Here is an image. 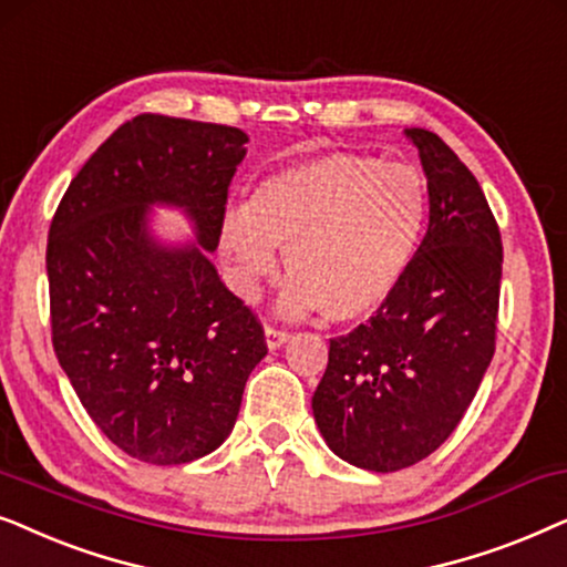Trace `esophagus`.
I'll list each match as a JSON object with an SVG mask.
<instances>
[{
    "mask_svg": "<svg viewBox=\"0 0 567 567\" xmlns=\"http://www.w3.org/2000/svg\"><path fill=\"white\" fill-rule=\"evenodd\" d=\"M264 337H267V347H269V350H279V347H282V344L288 342V339H290L288 331L275 329V327H267V329H264Z\"/></svg>",
    "mask_w": 567,
    "mask_h": 567,
    "instance_id": "34e87169",
    "label": "esophagus"
}]
</instances>
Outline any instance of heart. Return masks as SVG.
Wrapping results in <instances>:
<instances>
[{"label":"heart","instance_id":"heart-1","mask_svg":"<svg viewBox=\"0 0 567 567\" xmlns=\"http://www.w3.org/2000/svg\"><path fill=\"white\" fill-rule=\"evenodd\" d=\"M427 213L417 168L331 153L264 178L248 207L225 213L220 248L246 298L275 275L279 248L292 277L279 311H321L331 323H350L394 296L420 251Z\"/></svg>","mask_w":567,"mask_h":567}]
</instances>
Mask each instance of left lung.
I'll use <instances>...</instances> for the list:
<instances>
[{"mask_svg": "<svg viewBox=\"0 0 567 567\" xmlns=\"http://www.w3.org/2000/svg\"><path fill=\"white\" fill-rule=\"evenodd\" d=\"M404 134L427 178V233L394 296L331 339L311 402L327 446L368 472H399L433 454L495 352L501 230L454 150L427 130Z\"/></svg>", "mask_w": 567, "mask_h": 567, "instance_id": "1", "label": "left lung"}]
</instances>
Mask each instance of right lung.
I'll use <instances>...</instances> for the list:
<instances>
[{
  "label": "right lung",
  "mask_w": 567,
  "mask_h": 567,
  "mask_svg": "<svg viewBox=\"0 0 567 567\" xmlns=\"http://www.w3.org/2000/svg\"><path fill=\"white\" fill-rule=\"evenodd\" d=\"M246 142L236 126L142 113L90 155L51 220L59 365L103 435L140 462L213 454L267 354L261 323L209 261ZM155 204L181 208L197 240L157 241Z\"/></svg>",
  "instance_id": "obj_1"
}]
</instances>
